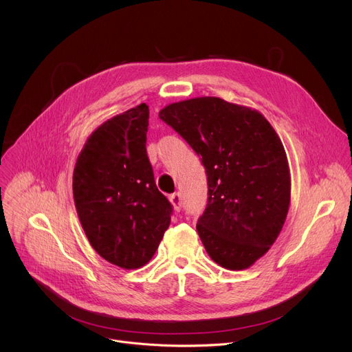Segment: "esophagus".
<instances>
[{
  "instance_id": "obj_1",
  "label": "esophagus",
  "mask_w": 352,
  "mask_h": 352,
  "mask_svg": "<svg viewBox=\"0 0 352 352\" xmlns=\"http://www.w3.org/2000/svg\"><path fill=\"white\" fill-rule=\"evenodd\" d=\"M170 202L173 204L174 210L178 212V211L181 210V207H182V198H181V194H178V192L173 194V195L170 197Z\"/></svg>"
}]
</instances>
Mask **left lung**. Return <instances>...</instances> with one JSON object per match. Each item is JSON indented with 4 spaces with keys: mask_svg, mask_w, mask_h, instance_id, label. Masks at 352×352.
Returning a JSON list of instances; mask_svg holds the SVG:
<instances>
[{
    "mask_svg": "<svg viewBox=\"0 0 352 352\" xmlns=\"http://www.w3.org/2000/svg\"><path fill=\"white\" fill-rule=\"evenodd\" d=\"M201 157L208 204L197 231L223 268H250L278 238L289 208L284 145L260 111L218 97L173 102L160 111Z\"/></svg>",
    "mask_w": 352,
    "mask_h": 352,
    "instance_id": "left-lung-1",
    "label": "left lung"
}]
</instances>
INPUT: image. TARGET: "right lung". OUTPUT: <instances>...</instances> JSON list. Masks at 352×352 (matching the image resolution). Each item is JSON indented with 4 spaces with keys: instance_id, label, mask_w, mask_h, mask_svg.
Segmentation results:
<instances>
[{
    "instance_id": "add662e5",
    "label": "right lung",
    "mask_w": 352,
    "mask_h": 352,
    "mask_svg": "<svg viewBox=\"0 0 352 352\" xmlns=\"http://www.w3.org/2000/svg\"><path fill=\"white\" fill-rule=\"evenodd\" d=\"M148 117L142 102L102 122L72 174L74 204L91 247L124 270L150 261L171 223L173 207L146 155Z\"/></svg>"
}]
</instances>
